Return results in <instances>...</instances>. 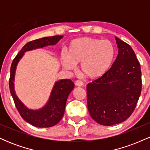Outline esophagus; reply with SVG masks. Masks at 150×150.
Listing matches in <instances>:
<instances>
[{
  "label": "esophagus",
  "instance_id": "obj_1",
  "mask_svg": "<svg viewBox=\"0 0 150 150\" xmlns=\"http://www.w3.org/2000/svg\"><path fill=\"white\" fill-rule=\"evenodd\" d=\"M75 85L76 86H78V87H81V86L83 85V82H82V81L80 80H77L75 81Z\"/></svg>",
  "mask_w": 150,
  "mask_h": 150
}]
</instances>
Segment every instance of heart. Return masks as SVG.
<instances>
[{
	"mask_svg": "<svg viewBox=\"0 0 150 150\" xmlns=\"http://www.w3.org/2000/svg\"><path fill=\"white\" fill-rule=\"evenodd\" d=\"M68 56L63 54V67L73 70L80 63L81 73L90 79L102 77L112 66L116 56V49L109 40L92 37H82L70 43Z\"/></svg>",
	"mask_w": 150,
	"mask_h": 150,
	"instance_id": "b5f03b06",
	"label": "heart"
}]
</instances>
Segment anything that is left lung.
<instances>
[{"mask_svg": "<svg viewBox=\"0 0 150 150\" xmlns=\"http://www.w3.org/2000/svg\"><path fill=\"white\" fill-rule=\"evenodd\" d=\"M115 38L118 54L112 66L87 86L89 114L97 123L107 126L130 116L142 90V73L135 52L129 44Z\"/></svg>", "mask_w": 150, "mask_h": 150, "instance_id": "8db88e82", "label": "left lung"}]
</instances>
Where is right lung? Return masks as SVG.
Returning a JSON list of instances; mask_svg holds the SVG:
<instances>
[{"instance_id": "add662e5", "label": "right lung", "mask_w": 150, "mask_h": 150, "mask_svg": "<svg viewBox=\"0 0 150 150\" xmlns=\"http://www.w3.org/2000/svg\"><path fill=\"white\" fill-rule=\"evenodd\" d=\"M63 37V36H53L41 38L27 43L15 56L11 64L9 79L10 94L22 118L26 122L35 127L49 128L57 124L63 118L67 99L70 92L73 89L75 85L73 81L69 79L58 81L55 84L49 100L44 107L39 110L29 109L22 104L15 92L13 81L17 64L26 51L38 48H43L49 45H55Z\"/></svg>"}]
</instances>
